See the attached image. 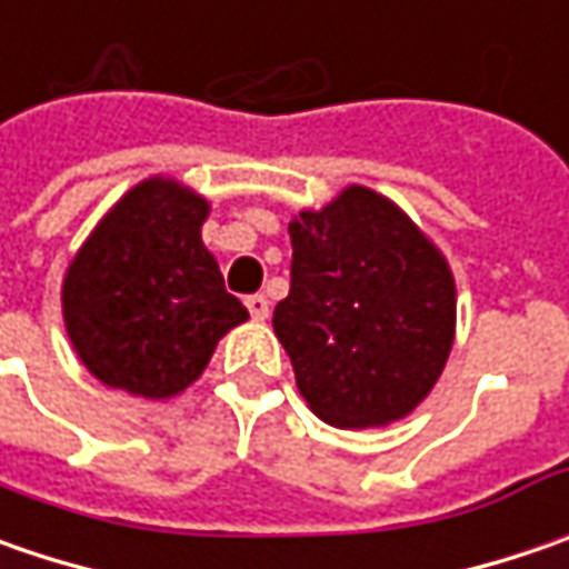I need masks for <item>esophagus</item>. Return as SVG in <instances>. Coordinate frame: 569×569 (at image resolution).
I'll use <instances>...</instances> for the list:
<instances>
[{
  "mask_svg": "<svg viewBox=\"0 0 569 569\" xmlns=\"http://www.w3.org/2000/svg\"><path fill=\"white\" fill-rule=\"evenodd\" d=\"M247 310L252 313V319H269V297L250 295L247 297Z\"/></svg>",
  "mask_w": 569,
  "mask_h": 569,
  "instance_id": "34e87169",
  "label": "esophagus"
}]
</instances>
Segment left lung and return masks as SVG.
Returning <instances> with one entry per match:
<instances>
[{"instance_id": "1", "label": "left lung", "mask_w": 569, "mask_h": 569, "mask_svg": "<svg viewBox=\"0 0 569 569\" xmlns=\"http://www.w3.org/2000/svg\"><path fill=\"white\" fill-rule=\"evenodd\" d=\"M291 233V291L274 336L300 396L326 425L361 430L411 415L447 367L456 336L449 262L402 208L348 187Z\"/></svg>"}]
</instances>
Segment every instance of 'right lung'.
Returning <instances> with one entry per match:
<instances>
[{"instance_id":"right-lung-1","label":"right lung","mask_w":569,"mask_h":569,"mask_svg":"<svg viewBox=\"0 0 569 569\" xmlns=\"http://www.w3.org/2000/svg\"><path fill=\"white\" fill-rule=\"evenodd\" d=\"M208 202L170 177L142 180L110 208L62 278V319L100 382L173 399L250 313L224 291L202 243Z\"/></svg>"}]
</instances>
